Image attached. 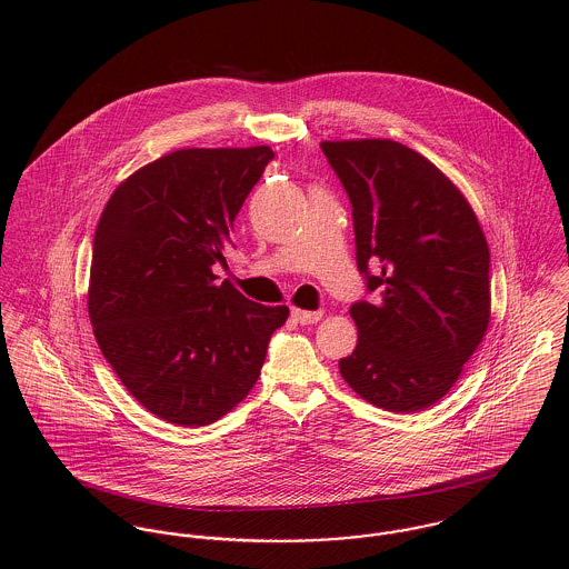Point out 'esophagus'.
<instances>
[{
  "label": "esophagus",
  "instance_id": "1",
  "mask_svg": "<svg viewBox=\"0 0 569 569\" xmlns=\"http://www.w3.org/2000/svg\"><path fill=\"white\" fill-rule=\"evenodd\" d=\"M291 318L298 325H316L318 320H322V311H302V309H293Z\"/></svg>",
  "mask_w": 569,
  "mask_h": 569
}]
</instances>
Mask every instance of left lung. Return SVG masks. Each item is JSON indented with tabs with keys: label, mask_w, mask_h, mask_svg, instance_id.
Here are the masks:
<instances>
[{
	"label": "left lung",
	"mask_w": 569,
	"mask_h": 569,
	"mask_svg": "<svg viewBox=\"0 0 569 569\" xmlns=\"http://www.w3.org/2000/svg\"><path fill=\"white\" fill-rule=\"evenodd\" d=\"M322 151L350 199L357 269L375 296L350 307L359 341L339 372L372 406H433L487 332L482 228L460 190L399 142H325Z\"/></svg>",
	"instance_id": "1"
}]
</instances>
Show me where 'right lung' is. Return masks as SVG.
<instances>
[{
	"label": "right lung",
	"instance_id": "right-lung-1",
	"mask_svg": "<svg viewBox=\"0 0 569 569\" xmlns=\"http://www.w3.org/2000/svg\"><path fill=\"white\" fill-rule=\"evenodd\" d=\"M273 160L269 147L183 149L122 181L93 237L89 320L122 386L151 413L203 427L260 377L287 307L217 284L234 219Z\"/></svg>",
	"mask_w": 569,
	"mask_h": 569
}]
</instances>
